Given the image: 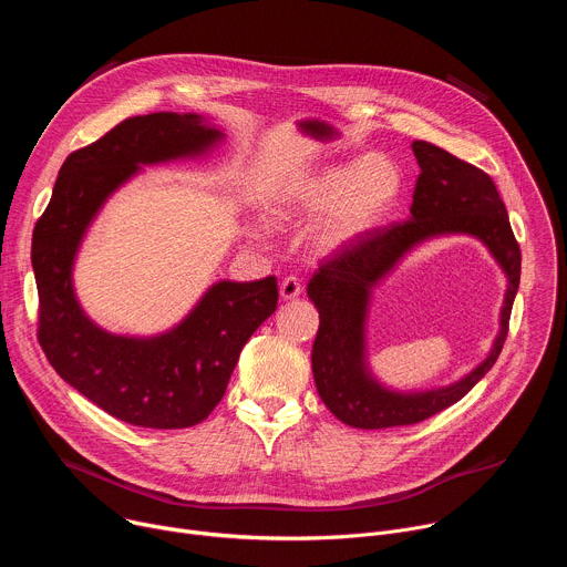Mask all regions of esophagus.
<instances>
[{
  "instance_id": "34e87169",
  "label": "esophagus",
  "mask_w": 567,
  "mask_h": 567,
  "mask_svg": "<svg viewBox=\"0 0 567 567\" xmlns=\"http://www.w3.org/2000/svg\"><path fill=\"white\" fill-rule=\"evenodd\" d=\"M302 293V285L296 276H287L282 282H280V298L282 300H293Z\"/></svg>"
}]
</instances>
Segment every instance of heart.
<instances>
[{
  "instance_id": "obj_1",
  "label": "heart",
  "mask_w": 567,
  "mask_h": 567,
  "mask_svg": "<svg viewBox=\"0 0 567 567\" xmlns=\"http://www.w3.org/2000/svg\"><path fill=\"white\" fill-rule=\"evenodd\" d=\"M403 177L394 161L381 152L359 161H341L291 175L269 197V217L280 224L316 219L309 245L320 256H337L372 235L394 210ZM251 237H269V226L258 221Z\"/></svg>"
}]
</instances>
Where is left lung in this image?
I'll return each mask as SVG.
<instances>
[{
	"instance_id": "8db88e82",
	"label": "left lung",
	"mask_w": 567,
	"mask_h": 567,
	"mask_svg": "<svg viewBox=\"0 0 567 567\" xmlns=\"http://www.w3.org/2000/svg\"><path fill=\"white\" fill-rule=\"evenodd\" d=\"M413 152L420 177L409 221L377 228L357 247L322 265L307 287L320 316L311 348L316 390L334 417L354 429L417 424L460 401L494 368L520 282V249L492 177L426 141H415ZM449 234L480 238L504 269L508 289L499 334L491 354L462 380L431 391H394L381 384L367 363L371 293L411 250Z\"/></svg>"
}]
</instances>
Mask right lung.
Instances as JSON below:
<instances>
[{
  "label": "right lung",
  "instance_id": "add662e5",
  "mask_svg": "<svg viewBox=\"0 0 567 567\" xmlns=\"http://www.w3.org/2000/svg\"><path fill=\"white\" fill-rule=\"evenodd\" d=\"M224 132L199 114L156 112L116 125L66 156L33 230L40 346L53 370L112 417L143 429H188L221 401L241 348L278 307L274 276L219 280L175 328L112 334L85 313L73 287L80 245L105 202L143 166L202 158Z\"/></svg>",
  "mask_w": 567,
  "mask_h": 567
}]
</instances>
